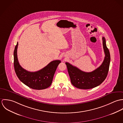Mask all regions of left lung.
Masks as SVG:
<instances>
[{
  "label": "left lung",
  "instance_id": "8db88e82",
  "mask_svg": "<svg viewBox=\"0 0 123 123\" xmlns=\"http://www.w3.org/2000/svg\"><path fill=\"white\" fill-rule=\"evenodd\" d=\"M103 46L105 57L102 64L91 72H86L80 70L68 62H66L71 84L75 87L88 89L96 87L101 84L107 77L109 70L110 55L106 45L105 39L102 37Z\"/></svg>",
  "mask_w": 123,
  "mask_h": 123
}]
</instances>
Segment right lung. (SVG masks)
Returning a JSON list of instances; mask_svg holds the SVG:
<instances>
[{"instance_id":"right-lung-1","label":"right lung","mask_w":123,"mask_h":123,"mask_svg":"<svg viewBox=\"0 0 123 123\" xmlns=\"http://www.w3.org/2000/svg\"><path fill=\"white\" fill-rule=\"evenodd\" d=\"M18 43L14 52V65L16 73L20 80L29 88L41 90L49 87L52 84L56 69L60 60H55L40 70L30 72L23 69L19 64L17 56Z\"/></svg>"}]
</instances>
